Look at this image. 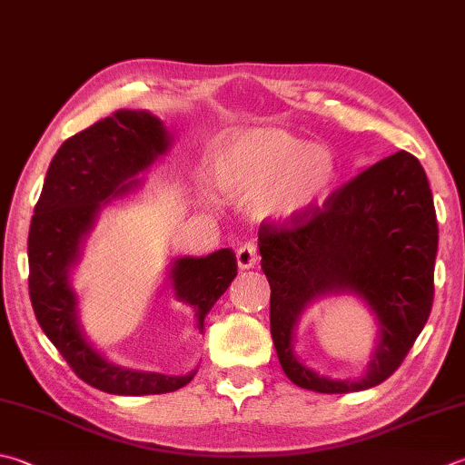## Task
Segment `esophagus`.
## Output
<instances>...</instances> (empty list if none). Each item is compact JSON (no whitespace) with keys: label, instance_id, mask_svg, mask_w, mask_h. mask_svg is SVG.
<instances>
[{"label":"esophagus","instance_id":"esophagus-1","mask_svg":"<svg viewBox=\"0 0 465 465\" xmlns=\"http://www.w3.org/2000/svg\"><path fill=\"white\" fill-rule=\"evenodd\" d=\"M257 247L252 242H247L236 249V262H239L241 269H252L257 265Z\"/></svg>","mask_w":465,"mask_h":465}]
</instances>
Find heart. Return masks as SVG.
<instances>
[{
	"instance_id": "b5f03b06",
	"label": "heart",
	"mask_w": 465,
	"mask_h": 465,
	"mask_svg": "<svg viewBox=\"0 0 465 465\" xmlns=\"http://www.w3.org/2000/svg\"><path fill=\"white\" fill-rule=\"evenodd\" d=\"M336 178L334 153L273 127L232 135L213 163L224 198L251 203L252 213L271 221H292L322 204Z\"/></svg>"
}]
</instances>
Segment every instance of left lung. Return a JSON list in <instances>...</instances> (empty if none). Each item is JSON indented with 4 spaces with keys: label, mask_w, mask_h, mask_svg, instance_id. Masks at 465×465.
Listing matches in <instances>:
<instances>
[{
    "label": "left lung",
    "mask_w": 465,
    "mask_h": 465,
    "mask_svg": "<svg viewBox=\"0 0 465 465\" xmlns=\"http://www.w3.org/2000/svg\"><path fill=\"white\" fill-rule=\"evenodd\" d=\"M259 252L271 285V338L287 379L326 395L376 387L405 361L433 305L437 218L423 165L409 152L384 157L322 206L283 224L262 223ZM330 292L362 296L380 323L362 380H330L292 350L302 310Z\"/></svg>",
    "instance_id": "obj_1"
}]
</instances>
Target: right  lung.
<instances>
[{"label": "right lung", "mask_w": 465, "mask_h": 465, "mask_svg": "<svg viewBox=\"0 0 465 465\" xmlns=\"http://www.w3.org/2000/svg\"><path fill=\"white\" fill-rule=\"evenodd\" d=\"M168 150L170 134L152 113L115 111L60 145L34 208L28 236L34 313L78 379L111 395H163L186 387L196 374L143 372L104 358L83 334L68 279L101 206L137 188L139 180H126ZM234 277L236 257L231 249L208 257L176 259L170 271L173 295L194 308L200 331L206 313Z\"/></svg>", "instance_id": "right-lung-1"}]
</instances>
